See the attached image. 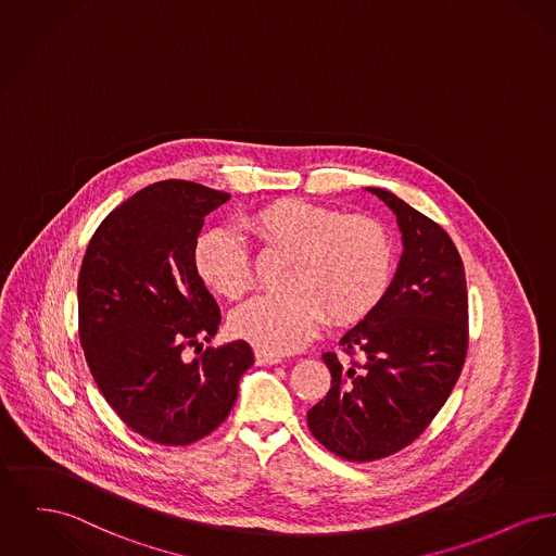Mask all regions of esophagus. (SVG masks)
Instances as JSON below:
<instances>
[{"label": "esophagus", "instance_id": "obj_1", "mask_svg": "<svg viewBox=\"0 0 556 556\" xmlns=\"http://www.w3.org/2000/svg\"><path fill=\"white\" fill-rule=\"evenodd\" d=\"M256 363L258 365H275V363H281V357L275 355V353H266V351H256Z\"/></svg>", "mask_w": 556, "mask_h": 556}]
</instances>
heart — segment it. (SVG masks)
I'll list each match as a JSON object with an SVG mask.
<instances>
[{"label": "heart", "mask_w": 556, "mask_h": 556, "mask_svg": "<svg viewBox=\"0 0 556 556\" xmlns=\"http://www.w3.org/2000/svg\"><path fill=\"white\" fill-rule=\"evenodd\" d=\"M266 248L288 250L279 292L262 294L230 317L235 336L266 353H292L317 331L326 313L336 326L357 324L384 298L392 279L387 229L363 214H340L300 199H277L245 220ZM201 281L227 300L254 286L248 250L229 230H210L195 243Z\"/></svg>", "instance_id": "1"}]
</instances>
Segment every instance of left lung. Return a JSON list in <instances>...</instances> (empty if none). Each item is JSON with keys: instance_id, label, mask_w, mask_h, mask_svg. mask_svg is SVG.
Wrapping results in <instances>:
<instances>
[{"instance_id": "8db88e82", "label": "left lung", "mask_w": 556, "mask_h": 556, "mask_svg": "<svg viewBox=\"0 0 556 556\" xmlns=\"http://www.w3.org/2000/svg\"><path fill=\"white\" fill-rule=\"evenodd\" d=\"M396 216L403 254L378 306L340 346L363 361H324L326 399L306 422L336 456L371 462L416 441L454 391L468 349V294L454 241L391 191L367 187Z\"/></svg>"}]
</instances>
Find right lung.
I'll return each instance as SVG.
<instances>
[{"label": "right lung", "instance_id": "obj_1", "mask_svg": "<svg viewBox=\"0 0 556 556\" xmlns=\"http://www.w3.org/2000/svg\"><path fill=\"white\" fill-rule=\"evenodd\" d=\"M229 193L162 180L117 205L92 235L77 279L79 340L106 403L134 432L189 445L223 425L252 367L245 340L203 349L220 308L197 275L203 218Z\"/></svg>", "mask_w": 556, "mask_h": 556}]
</instances>
